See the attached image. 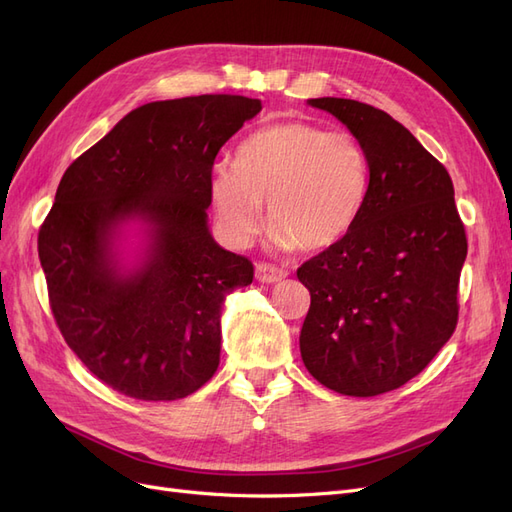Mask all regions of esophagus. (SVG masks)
<instances>
[{"label": "esophagus", "instance_id": "obj_1", "mask_svg": "<svg viewBox=\"0 0 512 512\" xmlns=\"http://www.w3.org/2000/svg\"><path fill=\"white\" fill-rule=\"evenodd\" d=\"M286 275H288L286 269L269 265V262H258V265H256V280H260V282L275 284V282L284 280Z\"/></svg>", "mask_w": 512, "mask_h": 512}]
</instances>
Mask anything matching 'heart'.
I'll return each instance as SVG.
<instances>
[{
	"label": "heart",
	"instance_id": "obj_1",
	"mask_svg": "<svg viewBox=\"0 0 512 512\" xmlns=\"http://www.w3.org/2000/svg\"><path fill=\"white\" fill-rule=\"evenodd\" d=\"M367 190L369 158L359 138L294 119L247 136L232 168H215L209 196L230 243L252 241L267 203L277 250L320 252L352 230Z\"/></svg>",
	"mask_w": 512,
	"mask_h": 512
}]
</instances>
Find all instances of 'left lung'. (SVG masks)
<instances>
[{"label":"left lung","mask_w":512,"mask_h":512,"mask_svg":"<svg viewBox=\"0 0 512 512\" xmlns=\"http://www.w3.org/2000/svg\"><path fill=\"white\" fill-rule=\"evenodd\" d=\"M363 143L369 190L348 235L297 269L309 290L301 356L327 389L374 397L421 374L459 318L466 228L448 170L389 113L316 98Z\"/></svg>","instance_id":"left-lung-1"}]
</instances>
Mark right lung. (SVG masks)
Returning a JSON list of instances; mask_svg holds the SVG:
<instances>
[{
  "mask_svg": "<svg viewBox=\"0 0 512 512\" xmlns=\"http://www.w3.org/2000/svg\"><path fill=\"white\" fill-rule=\"evenodd\" d=\"M260 100L205 94L134 108L59 181L38 232L51 312L66 344L113 391L183 399L220 365L226 294L252 284L250 258L207 228L213 162ZM152 226L146 265L123 276L114 226Z\"/></svg>",
  "mask_w": 512,
  "mask_h": 512,
  "instance_id": "add662e5",
  "label": "right lung"
}]
</instances>
